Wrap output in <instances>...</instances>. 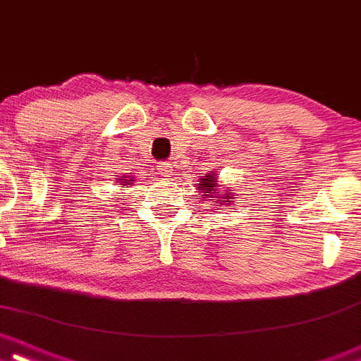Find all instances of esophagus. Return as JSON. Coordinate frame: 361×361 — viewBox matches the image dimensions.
<instances>
[{"instance_id":"34e87169","label":"esophagus","mask_w":361,"mask_h":361,"mask_svg":"<svg viewBox=\"0 0 361 361\" xmlns=\"http://www.w3.org/2000/svg\"><path fill=\"white\" fill-rule=\"evenodd\" d=\"M173 173V166L170 163H161L159 165V176L161 177H170Z\"/></svg>"}]
</instances>
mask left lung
Wrapping results in <instances>:
<instances>
[{"label":"left lung","mask_w":361,"mask_h":361,"mask_svg":"<svg viewBox=\"0 0 361 361\" xmlns=\"http://www.w3.org/2000/svg\"><path fill=\"white\" fill-rule=\"evenodd\" d=\"M198 189L203 192L205 198H215V192H217V179L214 177V173H208V176H203V179H200ZM219 202H233V195H224V196H217ZM226 203V205H228ZM222 205V203H221Z\"/></svg>","instance_id":"1"}]
</instances>
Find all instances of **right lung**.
Segmentation results:
<instances>
[{
	"mask_svg": "<svg viewBox=\"0 0 361 361\" xmlns=\"http://www.w3.org/2000/svg\"><path fill=\"white\" fill-rule=\"evenodd\" d=\"M120 182H125V184L123 185H130V184H132V179H120Z\"/></svg>",
	"mask_w": 361,
	"mask_h": 361,
	"instance_id": "1",
	"label": "right lung"
}]
</instances>
